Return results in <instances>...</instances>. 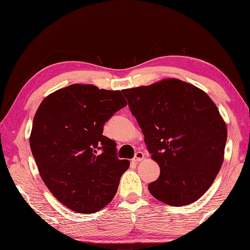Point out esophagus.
<instances>
[{
	"label": "esophagus",
	"mask_w": 250,
	"mask_h": 250,
	"mask_svg": "<svg viewBox=\"0 0 250 250\" xmlns=\"http://www.w3.org/2000/svg\"><path fill=\"white\" fill-rule=\"evenodd\" d=\"M143 158H144V154L142 152H137L134 159H132V162H134V163H139V162H141Z\"/></svg>",
	"instance_id": "obj_1"
}]
</instances>
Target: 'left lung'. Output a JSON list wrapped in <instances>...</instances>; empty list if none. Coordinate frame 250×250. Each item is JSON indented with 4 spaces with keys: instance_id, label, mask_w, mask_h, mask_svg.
I'll use <instances>...</instances> for the list:
<instances>
[{
    "instance_id": "left-lung-1",
    "label": "left lung",
    "mask_w": 250,
    "mask_h": 250,
    "mask_svg": "<svg viewBox=\"0 0 250 250\" xmlns=\"http://www.w3.org/2000/svg\"><path fill=\"white\" fill-rule=\"evenodd\" d=\"M160 168L152 196L172 207L201 198L224 163L227 125L201 88L175 78L122 91Z\"/></svg>"
}]
</instances>
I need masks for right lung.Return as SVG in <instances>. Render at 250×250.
<instances>
[{
    "instance_id": "1",
    "label": "right lung",
    "mask_w": 250,
    "mask_h": 250,
    "mask_svg": "<svg viewBox=\"0 0 250 250\" xmlns=\"http://www.w3.org/2000/svg\"><path fill=\"white\" fill-rule=\"evenodd\" d=\"M127 104L121 91L68 85L38 107L30 146L42 180L66 208L91 214L111 202L129 162L116 157L104 124Z\"/></svg>"
}]
</instances>
